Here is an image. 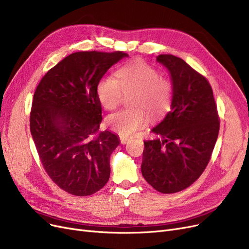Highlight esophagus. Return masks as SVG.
Listing matches in <instances>:
<instances>
[{"label":"esophagus","mask_w":249,"mask_h":249,"mask_svg":"<svg viewBox=\"0 0 249 249\" xmlns=\"http://www.w3.org/2000/svg\"><path fill=\"white\" fill-rule=\"evenodd\" d=\"M120 141H121V143L122 144H126V143L129 141V138H126V137H120Z\"/></svg>","instance_id":"esophagus-1"}]
</instances>
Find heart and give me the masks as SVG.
I'll list each match as a JSON object with an SVG mask.
<instances>
[{
	"mask_svg": "<svg viewBox=\"0 0 249 249\" xmlns=\"http://www.w3.org/2000/svg\"><path fill=\"white\" fill-rule=\"evenodd\" d=\"M116 78L103 76L97 86V95L104 108L116 109L125 95H131L132 106L111 114L107 123L123 137L133 135L148 121V115L160 117L171 106L173 84L160 71L143 60H134L116 71Z\"/></svg>",
	"mask_w": 249,
	"mask_h": 249,
	"instance_id": "1",
	"label": "heart"
}]
</instances>
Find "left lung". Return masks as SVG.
Instances as JSON below:
<instances>
[{"mask_svg":"<svg viewBox=\"0 0 249 249\" xmlns=\"http://www.w3.org/2000/svg\"><path fill=\"white\" fill-rule=\"evenodd\" d=\"M171 73V111L151 131L160 138L144 141L141 173L162 194L190 187L205 171L218 138L220 121L207 78L179 57H156Z\"/></svg>","mask_w":249,"mask_h":249,"instance_id":"8db88e82","label":"left lung"}]
</instances>
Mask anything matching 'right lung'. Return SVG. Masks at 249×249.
I'll list each match as a JSON object with an SVG mask.
<instances>
[{"label":"right lung","mask_w":249,"mask_h":249,"mask_svg":"<svg viewBox=\"0 0 249 249\" xmlns=\"http://www.w3.org/2000/svg\"><path fill=\"white\" fill-rule=\"evenodd\" d=\"M123 51H80L63 58L41 78L34 93L30 131L49 178L77 197L93 195L110 178V156L120 144L99 132L102 106L97 86Z\"/></svg>","instance_id":"right-lung-1"}]
</instances>
